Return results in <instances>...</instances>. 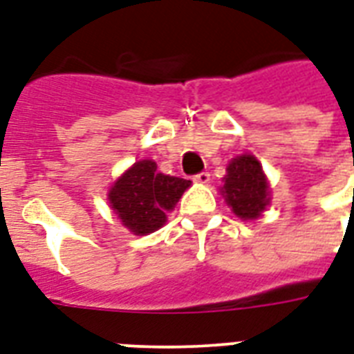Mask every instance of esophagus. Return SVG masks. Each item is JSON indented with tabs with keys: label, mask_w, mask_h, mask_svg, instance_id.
Wrapping results in <instances>:
<instances>
[{
	"label": "esophagus",
	"mask_w": 354,
	"mask_h": 354,
	"mask_svg": "<svg viewBox=\"0 0 354 354\" xmlns=\"http://www.w3.org/2000/svg\"><path fill=\"white\" fill-rule=\"evenodd\" d=\"M192 182L205 185V183L211 182V174H209V172H200V174H196V176H192Z\"/></svg>",
	"instance_id": "34e87169"
}]
</instances>
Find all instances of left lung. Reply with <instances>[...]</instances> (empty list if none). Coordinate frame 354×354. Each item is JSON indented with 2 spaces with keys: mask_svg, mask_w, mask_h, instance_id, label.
Instances as JSON below:
<instances>
[{
  "mask_svg": "<svg viewBox=\"0 0 354 354\" xmlns=\"http://www.w3.org/2000/svg\"><path fill=\"white\" fill-rule=\"evenodd\" d=\"M222 194L227 205L242 220H257L266 211L269 196V182L261 165L252 154L232 158L227 165Z\"/></svg>",
  "mask_w": 354,
  "mask_h": 354,
  "instance_id": "left-lung-1",
  "label": "left lung"
}]
</instances>
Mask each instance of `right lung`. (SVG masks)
I'll use <instances>...</instances> for the list:
<instances>
[{
    "mask_svg": "<svg viewBox=\"0 0 354 354\" xmlns=\"http://www.w3.org/2000/svg\"><path fill=\"white\" fill-rule=\"evenodd\" d=\"M189 187L191 180L163 174L156 162L142 160L114 182L109 203L132 234L143 236L165 225V212L174 209Z\"/></svg>",
    "mask_w": 354,
    "mask_h": 354,
    "instance_id": "right-lung-1",
    "label": "right lung"
}]
</instances>
